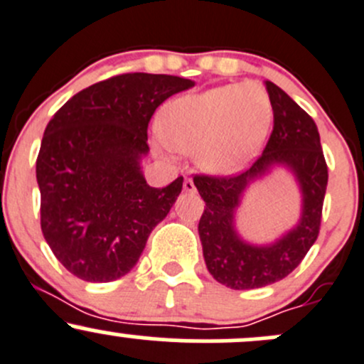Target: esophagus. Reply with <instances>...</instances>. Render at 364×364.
Listing matches in <instances>:
<instances>
[{
    "instance_id": "1",
    "label": "esophagus",
    "mask_w": 364,
    "mask_h": 364,
    "mask_svg": "<svg viewBox=\"0 0 364 364\" xmlns=\"http://www.w3.org/2000/svg\"><path fill=\"white\" fill-rule=\"evenodd\" d=\"M183 191H186V193H194V191H196V186H194V182L191 181V178H186V181H183Z\"/></svg>"
}]
</instances>
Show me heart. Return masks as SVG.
I'll return each instance as SVG.
<instances>
[{
	"mask_svg": "<svg viewBox=\"0 0 364 364\" xmlns=\"http://www.w3.org/2000/svg\"><path fill=\"white\" fill-rule=\"evenodd\" d=\"M273 108L261 85H220L177 98L163 108L161 136L181 152H196L198 166L210 173L242 168L263 145Z\"/></svg>",
	"mask_w": 364,
	"mask_h": 364,
	"instance_id": "1",
	"label": "heart"
}]
</instances>
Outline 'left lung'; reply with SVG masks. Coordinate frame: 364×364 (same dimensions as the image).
<instances>
[{"instance_id":"obj_1","label":"left lung","mask_w":364,"mask_h":364,"mask_svg":"<svg viewBox=\"0 0 364 364\" xmlns=\"http://www.w3.org/2000/svg\"><path fill=\"white\" fill-rule=\"evenodd\" d=\"M266 91L273 108V129L263 154L242 173L193 177L207 205L198 224L205 263L217 282L238 291L279 282L301 263L319 237L328 187V164L314 119L273 82L266 80ZM273 164H286L299 177L304 191L302 220L273 246H249L234 233V208L246 183Z\"/></svg>"}]
</instances>
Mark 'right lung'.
I'll use <instances>...</instances> for the list:
<instances>
[{"label":"right lung","mask_w":364,"mask_h":364,"mask_svg":"<svg viewBox=\"0 0 364 364\" xmlns=\"http://www.w3.org/2000/svg\"><path fill=\"white\" fill-rule=\"evenodd\" d=\"M193 85L173 75H115L77 92L48 121L36 157L40 224L71 275L112 282L140 259L183 183L151 187L141 175L149 122Z\"/></svg>","instance_id":"right-lung-1"}]
</instances>
